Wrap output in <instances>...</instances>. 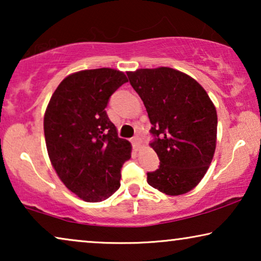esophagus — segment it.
Instances as JSON below:
<instances>
[{"mask_svg":"<svg viewBox=\"0 0 261 261\" xmlns=\"http://www.w3.org/2000/svg\"><path fill=\"white\" fill-rule=\"evenodd\" d=\"M132 145H133L134 151H139V149H140V139L138 137L132 139Z\"/></svg>","mask_w":261,"mask_h":261,"instance_id":"1","label":"esophagus"}]
</instances>
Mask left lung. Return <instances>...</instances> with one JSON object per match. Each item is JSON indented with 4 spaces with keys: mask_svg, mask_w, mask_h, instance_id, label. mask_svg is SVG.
Returning a JSON list of instances; mask_svg holds the SVG:
<instances>
[{
    "mask_svg": "<svg viewBox=\"0 0 261 261\" xmlns=\"http://www.w3.org/2000/svg\"><path fill=\"white\" fill-rule=\"evenodd\" d=\"M147 110L159 169L147 183L169 196L187 194L204 177L216 148V108L201 84L171 69L127 72Z\"/></svg>",
    "mask_w": 261,
    "mask_h": 261,
    "instance_id": "1",
    "label": "left lung"
}]
</instances>
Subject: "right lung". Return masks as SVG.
I'll return each mask as SVG.
<instances>
[{
    "instance_id": "add662e5",
    "label": "right lung",
    "mask_w": 261,
    "mask_h": 261,
    "mask_svg": "<svg viewBox=\"0 0 261 261\" xmlns=\"http://www.w3.org/2000/svg\"><path fill=\"white\" fill-rule=\"evenodd\" d=\"M126 82V74L109 67L78 71L64 78L46 108L44 133L53 169L85 202L110 197L130 158V142L117 137L106 112L110 96Z\"/></svg>"
}]
</instances>
